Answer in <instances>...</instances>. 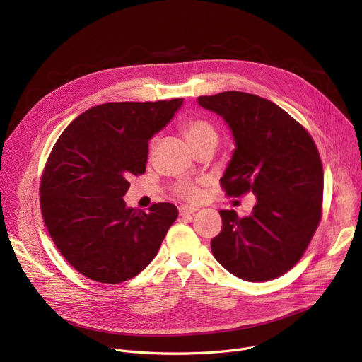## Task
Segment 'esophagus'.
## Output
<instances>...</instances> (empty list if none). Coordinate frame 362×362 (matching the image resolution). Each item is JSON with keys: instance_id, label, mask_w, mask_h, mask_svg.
<instances>
[{"instance_id": "1", "label": "esophagus", "mask_w": 362, "mask_h": 362, "mask_svg": "<svg viewBox=\"0 0 362 362\" xmlns=\"http://www.w3.org/2000/svg\"><path fill=\"white\" fill-rule=\"evenodd\" d=\"M197 210H198V208L194 206V205H180L179 206V214L180 216H189V214L195 213Z\"/></svg>"}]
</instances>
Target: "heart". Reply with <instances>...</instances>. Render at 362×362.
I'll list each match as a JSON object with an SVG mask.
<instances>
[{"label":"heart","mask_w":362,"mask_h":362,"mask_svg":"<svg viewBox=\"0 0 362 362\" xmlns=\"http://www.w3.org/2000/svg\"><path fill=\"white\" fill-rule=\"evenodd\" d=\"M183 135L189 145H195L197 142L206 139V138H216L217 139V133L216 129L205 120H189L183 124L182 127ZM176 192L179 197L186 198V199H195L199 195V189L195 183L192 182H182L177 185Z\"/></svg>","instance_id":"1"}]
</instances>
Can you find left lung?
Here are the masks:
<instances>
[{
  "instance_id": "left-lung-1",
  "label": "left lung",
  "mask_w": 362,
  "mask_h": 362,
  "mask_svg": "<svg viewBox=\"0 0 362 362\" xmlns=\"http://www.w3.org/2000/svg\"><path fill=\"white\" fill-rule=\"evenodd\" d=\"M229 126L232 160L221 177L229 197L252 192V213L221 210L214 258L233 276L265 281L289 272L305 252L321 218L322 165L317 146L292 116L258 95L227 90L198 97Z\"/></svg>"
}]
</instances>
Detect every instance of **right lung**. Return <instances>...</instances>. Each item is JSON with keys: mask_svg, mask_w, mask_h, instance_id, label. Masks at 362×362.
<instances>
[{"mask_svg": "<svg viewBox=\"0 0 362 362\" xmlns=\"http://www.w3.org/2000/svg\"><path fill=\"white\" fill-rule=\"evenodd\" d=\"M183 98L107 103L76 117L55 142L41 179L47 229L73 269L100 283L139 274L157 255L177 208L158 202L145 213L126 205L132 176L142 175L149 139Z\"/></svg>", "mask_w": 362, "mask_h": 362, "instance_id": "right-lung-1", "label": "right lung"}]
</instances>
